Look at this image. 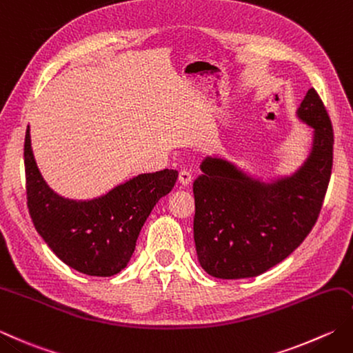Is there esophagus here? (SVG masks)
Returning a JSON list of instances; mask_svg holds the SVG:
<instances>
[{
	"instance_id": "obj_1",
	"label": "esophagus",
	"mask_w": 353,
	"mask_h": 353,
	"mask_svg": "<svg viewBox=\"0 0 353 353\" xmlns=\"http://www.w3.org/2000/svg\"><path fill=\"white\" fill-rule=\"evenodd\" d=\"M191 181H192L191 171H188V170H181V172H179V182H181V185H182V186H186V185H190Z\"/></svg>"
}]
</instances>
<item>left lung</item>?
Here are the masks:
<instances>
[{
  "label": "left lung",
  "mask_w": 353,
  "mask_h": 353,
  "mask_svg": "<svg viewBox=\"0 0 353 353\" xmlns=\"http://www.w3.org/2000/svg\"><path fill=\"white\" fill-rule=\"evenodd\" d=\"M314 128L312 148L292 176L271 183L222 157H205L194 191L199 263L212 277L250 279L299 248L320 216L334 162V130L323 101L309 88L296 110Z\"/></svg>",
  "instance_id": "8db88e82"
}]
</instances>
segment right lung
<instances>
[{
    "instance_id": "right-lung-1",
    "label": "right lung",
    "mask_w": 353,
    "mask_h": 353,
    "mask_svg": "<svg viewBox=\"0 0 353 353\" xmlns=\"http://www.w3.org/2000/svg\"><path fill=\"white\" fill-rule=\"evenodd\" d=\"M27 206L48 248L65 265L93 277H112L128 265L151 210L172 190L179 172H145L92 200L57 194L34 162L30 128L24 142Z\"/></svg>"
}]
</instances>
